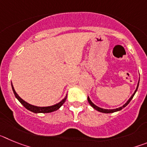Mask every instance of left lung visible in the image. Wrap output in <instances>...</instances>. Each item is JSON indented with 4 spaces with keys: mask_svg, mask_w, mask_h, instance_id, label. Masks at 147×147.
I'll return each mask as SVG.
<instances>
[{
    "mask_svg": "<svg viewBox=\"0 0 147 147\" xmlns=\"http://www.w3.org/2000/svg\"><path fill=\"white\" fill-rule=\"evenodd\" d=\"M138 85H139V82H138V86H137V88H136V90H135L134 93H133V94L132 95V96H131L130 98H129V99L128 100V101H127V103H126V104H124V105H123V106H122V107H119V108L113 109V110H106V109H102V108H100V107H97L96 105H95L94 104H93V102H92L91 101H90V98H89V97H88V102H89V104H90V105H91L92 107H93V108L95 109V110H98V112L104 113H114V112H116V111H119V110H122V109L124 108V107H125L126 106H127V105H128V104H129V102H130V101H131V100H132V98H133V96H134L135 93H136V91H137L138 88Z\"/></svg>",
    "mask_w": 147,
    "mask_h": 147,
    "instance_id": "obj_1",
    "label": "left lung"
}]
</instances>
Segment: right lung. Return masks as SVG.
I'll use <instances>...</instances> for the list:
<instances>
[{
  "mask_svg": "<svg viewBox=\"0 0 147 147\" xmlns=\"http://www.w3.org/2000/svg\"><path fill=\"white\" fill-rule=\"evenodd\" d=\"M11 88H12V90L13 92H14V94H15V97L18 99V101H19V102H20L27 110H30V111H32V112L33 113H51L54 112V111H56V110H57L58 109L65 103V102L66 101V98H67V95H66L65 97L60 102L57 104V105H53V106H50V107H37V106H34V105H30V104L26 102L24 100L22 99V98L17 94L16 92H15V89L13 88L12 84H11Z\"/></svg>",
  "mask_w": 147,
  "mask_h": 147,
  "instance_id": "right-lung-1",
  "label": "right lung"
}]
</instances>
